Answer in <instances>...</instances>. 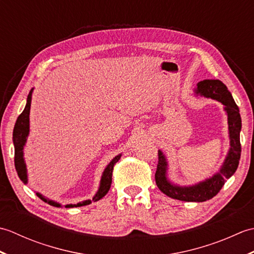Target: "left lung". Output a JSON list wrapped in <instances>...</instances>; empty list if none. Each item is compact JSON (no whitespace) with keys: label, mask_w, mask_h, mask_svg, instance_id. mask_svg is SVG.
Returning a JSON list of instances; mask_svg holds the SVG:
<instances>
[{"label":"left lung","mask_w":254,"mask_h":254,"mask_svg":"<svg viewBox=\"0 0 254 254\" xmlns=\"http://www.w3.org/2000/svg\"><path fill=\"white\" fill-rule=\"evenodd\" d=\"M196 94L217 100L225 106V110L228 116L230 149L219 174L196 186L188 188L174 186L167 180V163L163 153L158 150V164L155 174L156 185L166 195L186 202H204L216 195L222 190L228 178L233 176L238 168L241 155V118L239 108L236 105L233 96L226 87V85L219 79H204L197 84Z\"/></svg>","instance_id":"8db88e82"}]
</instances>
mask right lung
Instances as JSON below:
<instances>
[{
  "mask_svg": "<svg viewBox=\"0 0 254 254\" xmlns=\"http://www.w3.org/2000/svg\"><path fill=\"white\" fill-rule=\"evenodd\" d=\"M31 95H32V89L29 91L25 109L18 116L17 121L15 123L14 131H13V142L15 146V168H16V171H17L19 179L24 183H27V172H26V165L23 158V148L26 143L27 136H28V133H29V112H30V104H31ZM120 157L121 155L116 156V157L110 161V164L107 166V168L105 169L104 175H102V178H101L100 188L96 195L94 196L93 201H98V199H100L101 197H104L108 193V191L110 190L111 182H112L113 167H115V165L118 163V160L120 159ZM37 196L40 197L42 201H45L46 203L53 205V206H57V207L61 206L59 203L50 201V199L42 196L39 193H37ZM90 201L88 199V201H84L77 204L65 205V207H79V206H84V205H88Z\"/></svg>",
  "mask_w": 254,
  "mask_h": 254,
  "instance_id": "obj_1",
  "label": "right lung"
}]
</instances>
